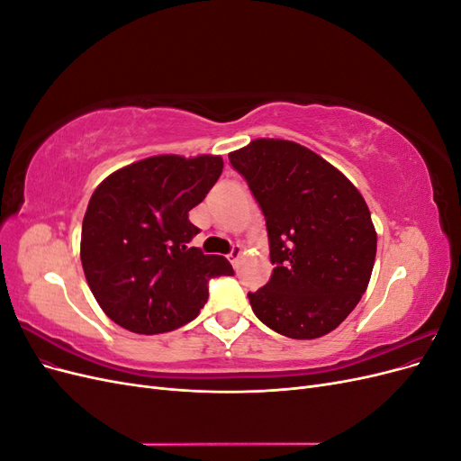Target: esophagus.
<instances>
[{
  "label": "esophagus",
  "instance_id": "obj_1",
  "mask_svg": "<svg viewBox=\"0 0 461 461\" xmlns=\"http://www.w3.org/2000/svg\"><path fill=\"white\" fill-rule=\"evenodd\" d=\"M242 252H244V248H242L240 244L232 246L230 254H229V259H230V263L234 265V267H239V261H240V258H242Z\"/></svg>",
  "mask_w": 461,
  "mask_h": 461
}]
</instances>
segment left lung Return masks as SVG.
<instances>
[{"label": "left lung", "mask_w": 461, "mask_h": 461, "mask_svg": "<svg viewBox=\"0 0 461 461\" xmlns=\"http://www.w3.org/2000/svg\"><path fill=\"white\" fill-rule=\"evenodd\" d=\"M269 234V283L248 298L261 323L312 340L337 329L367 290L376 232L359 190L337 167L290 140L258 138L229 153Z\"/></svg>", "instance_id": "1"}]
</instances>
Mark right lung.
I'll return each instance as SVG.
<instances>
[{"label": "right lung", "mask_w": 461, "mask_h": 461, "mask_svg": "<svg viewBox=\"0 0 461 461\" xmlns=\"http://www.w3.org/2000/svg\"><path fill=\"white\" fill-rule=\"evenodd\" d=\"M222 173L221 156H153L111 173L82 221L80 261L94 298L117 325L169 332L196 319L209 278L234 275L222 256L190 246L188 212Z\"/></svg>", "instance_id": "right-lung-1"}]
</instances>
